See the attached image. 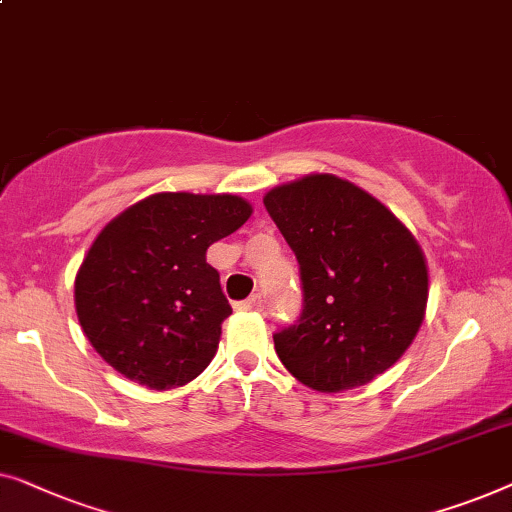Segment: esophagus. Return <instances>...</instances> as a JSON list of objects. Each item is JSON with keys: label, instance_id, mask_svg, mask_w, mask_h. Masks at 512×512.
Listing matches in <instances>:
<instances>
[{"label": "esophagus", "instance_id": "34e87169", "mask_svg": "<svg viewBox=\"0 0 512 512\" xmlns=\"http://www.w3.org/2000/svg\"><path fill=\"white\" fill-rule=\"evenodd\" d=\"M236 308H239V311H262V308H264V297L257 292L250 299L241 301V304H236Z\"/></svg>", "mask_w": 512, "mask_h": 512}]
</instances>
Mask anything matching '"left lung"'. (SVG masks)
Returning a JSON list of instances; mask_svg holds the SVG:
<instances>
[{"instance_id":"left-lung-1","label":"left lung","mask_w":512,"mask_h":512,"mask_svg":"<svg viewBox=\"0 0 512 512\" xmlns=\"http://www.w3.org/2000/svg\"><path fill=\"white\" fill-rule=\"evenodd\" d=\"M297 255L301 313L273 334L299 383L343 392L371 383L408 350L424 320L429 276L413 234L362 187L329 174L264 197Z\"/></svg>"}]
</instances>
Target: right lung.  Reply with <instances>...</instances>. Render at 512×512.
Segmentation results:
<instances>
[{
  "label": "right lung",
  "instance_id": "1",
  "mask_svg": "<svg viewBox=\"0 0 512 512\" xmlns=\"http://www.w3.org/2000/svg\"><path fill=\"white\" fill-rule=\"evenodd\" d=\"M250 213L234 194L160 192L102 229L74 294L78 322L106 364L150 390L181 387L211 364L232 306L206 250Z\"/></svg>",
  "mask_w": 512,
  "mask_h": 512
}]
</instances>
